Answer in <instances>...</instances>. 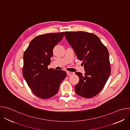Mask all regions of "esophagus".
I'll return each instance as SVG.
<instances>
[{
  "label": "esophagus",
  "mask_w": 130,
  "mask_h": 130,
  "mask_svg": "<svg viewBox=\"0 0 130 130\" xmlns=\"http://www.w3.org/2000/svg\"><path fill=\"white\" fill-rule=\"evenodd\" d=\"M66 73H67V75H68V76L72 75H73V74H74V73H73V72H71V71H66Z\"/></svg>",
  "instance_id": "obj_1"
}]
</instances>
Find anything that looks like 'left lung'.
Wrapping results in <instances>:
<instances>
[{
	"label": "left lung",
	"mask_w": 130,
	"mask_h": 130,
	"mask_svg": "<svg viewBox=\"0 0 130 130\" xmlns=\"http://www.w3.org/2000/svg\"><path fill=\"white\" fill-rule=\"evenodd\" d=\"M65 37L84 65V75L76 72L80 80L75 86L78 95L90 98L97 95L110 74L109 53L94 34L83 31L65 32Z\"/></svg>",
	"instance_id": "1"
}]
</instances>
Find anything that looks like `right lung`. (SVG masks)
I'll return each mask as SVG.
<instances>
[{
    "mask_svg": "<svg viewBox=\"0 0 130 130\" xmlns=\"http://www.w3.org/2000/svg\"><path fill=\"white\" fill-rule=\"evenodd\" d=\"M64 35V32L39 35L30 42L24 52L23 76L33 93L41 99H49L57 94L60 83L66 77L65 71L47 67L54 47Z\"/></svg>",
    "mask_w": 130,
    "mask_h": 130,
    "instance_id": "add662e5",
    "label": "right lung"
}]
</instances>
